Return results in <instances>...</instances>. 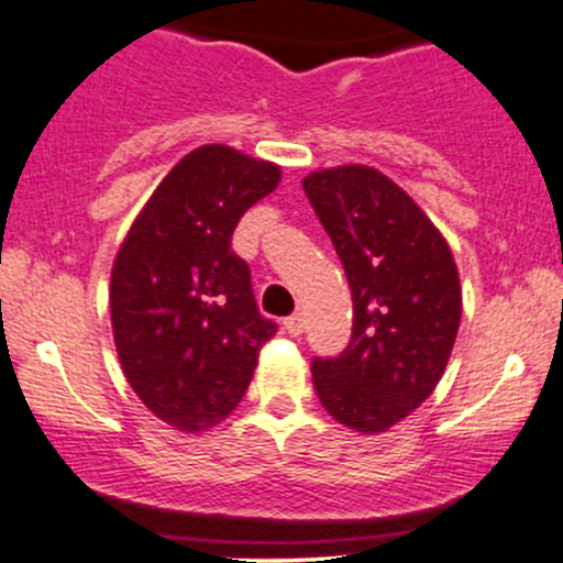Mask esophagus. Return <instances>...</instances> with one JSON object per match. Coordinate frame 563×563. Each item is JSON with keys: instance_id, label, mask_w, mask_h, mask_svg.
<instances>
[{"instance_id": "esophagus-1", "label": "esophagus", "mask_w": 563, "mask_h": 563, "mask_svg": "<svg viewBox=\"0 0 563 563\" xmlns=\"http://www.w3.org/2000/svg\"><path fill=\"white\" fill-rule=\"evenodd\" d=\"M286 329H288V334H291V338H299V334H302V329H305V321H302V313H294V316H288L286 321Z\"/></svg>"}]
</instances>
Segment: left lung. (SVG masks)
<instances>
[{"label": "left lung", "mask_w": 563, "mask_h": 563, "mask_svg": "<svg viewBox=\"0 0 563 563\" xmlns=\"http://www.w3.org/2000/svg\"><path fill=\"white\" fill-rule=\"evenodd\" d=\"M302 187L354 299L351 343L313 360V387L340 424L384 433L444 376L463 313L455 258L417 201L376 168H323Z\"/></svg>", "instance_id": "obj_1"}]
</instances>
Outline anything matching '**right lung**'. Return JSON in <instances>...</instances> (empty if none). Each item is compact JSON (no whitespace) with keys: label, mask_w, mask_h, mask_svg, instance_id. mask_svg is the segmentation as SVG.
<instances>
[{"label":"right lung","mask_w":563,"mask_h":563,"mask_svg":"<svg viewBox=\"0 0 563 563\" xmlns=\"http://www.w3.org/2000/svg\"><path fill=\"white\" fill-rule=\"evenodd\" d=\"M277 181L275 163L198 146L157 185L113 258L108 302L124 378L176 430L223 422L277 332L231 250L242 214Z\"/></svg>","instance_id":"right-lung-1"}]
</instances>
